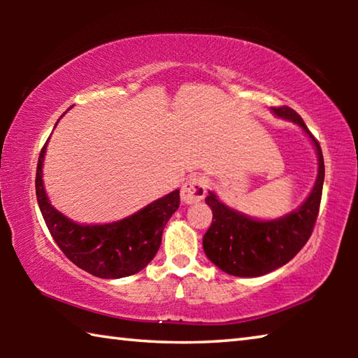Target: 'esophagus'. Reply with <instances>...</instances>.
<instances>
[{"label":"esophagus","instance_id":"obj_1","mask_svg":"<svg viewBox=\"0 0 358 358\" xmlns=\"http://www.w3.org/2000/svg\"><path fill=\"white\" fill-rule=\"evenodd\" d=\"M205 194H207V180L201 175H194L181 186V201L187 205L201 202Z\"/></svg>","mask_w":358,"mask_h":358}]
</instances>
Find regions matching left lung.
<instances>
[{
  "label": "left lung",
  "instance_id": "left-lung-1",
  "mask_svg": "<svg viewBox=\"0 0 358 358\" xmlns=\"http://www.w3.org/2000/svg\"><path fill=\"white\" fill-rule=\"evenodd\" d=\"M276 117L299 124L316 147L319 169L313 191L299 208L278 220L260 221L222 203L215 192H208L207 202L213 211V221L203 235V251L217 268L227 275L254 278L270 273L286 265L310 240L319 215L324 186V156L319 142L306 128L305 121L289 107L271 108Z\"/></svg>",
  "mask_w": 358,
  "mask_h": 358
}]
</instances>
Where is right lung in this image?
I'll return each instance as SVG.
<instances>
[{"label": "right lung", "mask_w": 358, "mask_h": 358, "mask_svg": "<svg viewBox=\"0 0 358 358\" xmlns=\"http://www.w3.org/2000/svg\"><path fill=\"white\" fill-rule=\"evenodd\" d=\"M45 150L47 143L41 150L36 171V197L48 232L64 256L78 268L104 280L131 276L145 268L159 250L167 221L180 207V189L124 220L93 226L77 224L48 201L42 181Z\"/></svg>", "instance_id": "obj_1"}]
</instances>
